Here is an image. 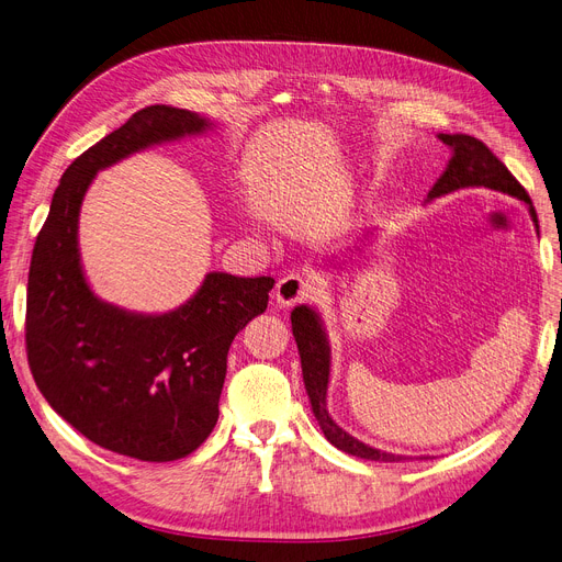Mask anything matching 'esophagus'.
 <instances>
[{
    "mask_svg": "<svg viewBox=\"0 0 562 562\" xmlns=\"http://www.w3.org/2000/svg\"><path fill=\"white\" fill-rule=\"evenodd\" d=\"M315 281L302 274H288L277 283V304L279 306H295L313 297Z\"/></svg>",
    "mask_w": 562,
    "mask_h": 562,
    "instance_id": "1",
    "label": "esophagus"
}]
</instances>
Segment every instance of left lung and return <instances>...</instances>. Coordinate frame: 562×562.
<instances>
[{"mask_svg":"<svg viewBox=\"0 0 562 562\" xmlns=\"http://www.w3.org/2000/svg\"><path fill=\"white\" fill-rule=\"evenodd\" d=\"M439 139L452 148V157L443 176L435 182L430 194H427V199H437L456 190H464V187H487V190L510 194L528 203L530 217L538 224L536 207H532L524 184L507 171V167L483 142L469 135H439ZM290 319H292V336H295L300 347L306 393L311 397L313 414L319 427H323L327 441H331L342 452H350V456H357L361 460H372V462L403 460L400 456H391V452H382L378 448L361 443L359 439L347 435L342 427H338L331 420L325 405L327 382H329V345H327L325 331L319 327L317 315L308 306H297L292 311Z\"/></svg>","mask_w":562,"mask_h":562,"instance_id":"obj_1","label":"left lung"}]
</instances>
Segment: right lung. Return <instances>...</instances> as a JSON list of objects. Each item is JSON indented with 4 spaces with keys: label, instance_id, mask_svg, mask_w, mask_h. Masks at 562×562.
<instances>
[{
    "label": "right lung",
    "instance_id": "add662e5",
    "mask_svg": "<svg viewBox=\"0 0 562 562\" xmlns=\"http://www.w3.org/2000/svg\"><path fill=\"white\" fill-rule=\"evenodd\" d=\"M207 127L169 104L132 114L66 169L36 237L24 345L41 393L89 441L142 462L194 452L220 418L231 342L270 302L272 277H205L165 315H135L93 297L77 251V217L93 176L116 159Z\"/></svg>",
    "mask_w": 562,
    "mask_h": 562
}]
</instances>
